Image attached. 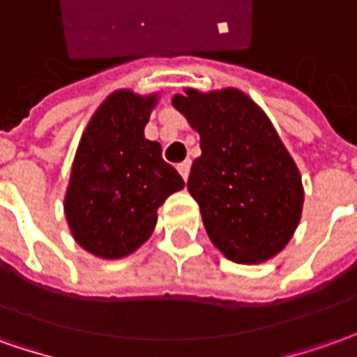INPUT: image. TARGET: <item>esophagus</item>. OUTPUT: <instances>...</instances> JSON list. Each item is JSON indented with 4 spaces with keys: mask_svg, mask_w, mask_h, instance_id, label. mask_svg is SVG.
<instances>
[{
    "mask_svg": "<svg viewBox=\"0 0 357 357\" xmlns=\"http://www.w3.org/2000/svg\"><path fill=\"white\" fill-rule=\"evenodd\" d=\"M189 169H191V160H185V162H181V164H178V172L181 178L188 181L189 178Z\"/></svg>",
    "mask_w": 357,
    "mask_h": 357,
    "instance_id": "esophagus-1",
    "label": "esophagus"
}]
</instances>
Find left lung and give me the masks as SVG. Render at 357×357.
Returning <instances> with one entry per match:
<instances>
[{
  "label": "left lung",
  "mask_w": 357,
  "mask_h": 357,
  "mask_svg": "<svg viewBox=\"0 0 357 357\" xmlns=\"http://www.w3.org/2000/svg\"><path fill=\"white\" fill-rule=\"evenodd\" d=\"M174 107L201 137L188 189L213 244L238 264L273 258L299 225L303 185L270 119L238 89H188Z\"/></svg>",
  "instance_id": "obj_1"
}]
</instances>
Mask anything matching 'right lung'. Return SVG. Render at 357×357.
Listing matches in <instances>:
<instances>
[{
	"label": "right lung",
	"instance_id": "right-lung-1",
	"mask_svg": "<svg viewBox=\"0 0 357 357\" xmlns=\"http://www.w3.org/2000/svg\"><path fill=\"white\" fill-rule=\"evenodd\" d=\"M156 97L115 91L91 117L79 140L64 201L76 242L99 258H123L148 240L156 211L183 179L144 138Z\"/></svg>",
	"mask_w": 357,
	"mask_h": 357
}]
</instances>
